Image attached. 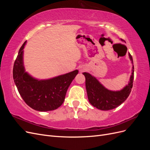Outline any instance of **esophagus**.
Wrapping results in <instances>:
<instances>
[{"mask_svg": "<svg viewBox=\"0 0 150 150\" xmlns=\"http://www.w3.org/2000/svg\"><path fill=\"white\" fill-rule=\"evenodd\" d=\"M86 69H85V68L84 67H80V68H79V71H81V72H83V71H84Z\"/></svg>", "mask_w": 150, "mask_h": 150, "instance_id": "1", "label": "esophagus"}]
</instances>
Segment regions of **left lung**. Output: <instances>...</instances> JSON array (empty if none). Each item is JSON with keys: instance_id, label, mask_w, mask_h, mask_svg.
<instances>
[{"instance_id": "8db88e82", "label": "left lung", "mask_w": 150, "mask_h": 150, "mask_svg": "<svg viewBox=\"0 0 150 150\" xmlns=\"http://www.w3.org/2000/svg\"><path fill=\"white\" fill-rule=\"evenodd\" d=\"M121 41H124L121 39ZM133 64L128 84L120 91H111L106 88L99 81L88 72H83L86 78V88L88 100L94 107L100 110L108 111L119 106L128 98L133 87L134 79V66L133 58L128 53Z\"/></svg>"}]
</instances>
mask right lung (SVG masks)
<instances>
[{"mask_svg":"<svg viewBox=\"0 0 150 150\" xmlns=\"http://www.w3.org/2000/svg\"><path fill=\"white\" fill-rule=\"evenodd\" d=\"M20 48L13 68V79L22 98L29 106L38 111L56 110L64 101L67 90L78 74V70L47 79H38L25 71L24 49Z\"/></svg>","mask_w":150,"mask_h":150,"instance_id":"right-lung-1","label":"right lung"}]
</instances>
